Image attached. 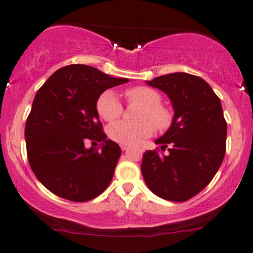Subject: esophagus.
<instances>
[{
  "mask_svg": "<svg viewBox=\"0 0 253 253\" xmlns=\"http://www.w3.org/2000/svg\"><path fill=\"white\" fill-rule=\"evenodd\" d=\"M120 148H121L122 151H126V150H128L129 145H127V144H120Z\"/></svg>",
  "mask_w": 253,
  "mask_h": 253,
  "instance_id": "esophagus-1",
  "label": "esophagus"
}]
</instances>
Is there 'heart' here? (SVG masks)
Here are the masks:
<instances>
[{
  "mask_svg": "<svg viewBox=\"0 0 253 253\" xmlns=\"http://www.w3.org/2000/svg\"><path fill=\"white\" fill-rule=\"evenodd\" d=\"M129 103H137L142 106L137 111L133 122L120 121L108 128V135L111 140L120 144H134L147 138L156 128L164 131L172 122V113L161 104L162 97L156 89L147 86L129 87L125 91ZM122 104L111 91H105L97 100L98 115L108 122L116 121L122 114Z\"/></svg>",
  "mask_w": 253,
  "mask_h": 253,
  "instance_id": "b5f03b06",
  "label": "heart"
}]
</instances>
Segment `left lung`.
Returning a JSON list of instances; mask_svg holds the SVG:
<instances>
[{"instance_id":"8db88e82","label":"left lung","mask_w":253,"mask_h":253,"mask_svg":"<svg viewBox=\"0 0 253 253\" xmlns=\"http://www.w3.org/2000/svg\"><path fill=\"white\" fill-rule=\"evenodd\" d=\"M147 84L169 95L174 115L169 131L155 140L169 153L145 151L142 174L160 198L187 201L207 187L224 159L227 122L222 104L204 79L187 73L159 76Z\"/></svg>"}]
</instances>
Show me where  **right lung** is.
<instances>
[{
	"mask_svg": "<svg viewBox=\"0 0 253 253\" xmlns=\"http://www.w3.org/2000/svg\"><path fill=\"white\" fill-rule=\"evenodd\" d=\"M127 81L73 64L37 91L25 125L26 153L37 179L53 194L84 203L110 184L121 149L106 139L97 100L105 89ZM87 141H102V149H87Z\"/></svg>",
	"mask_w": 253,
	"mask_h": 253,
	"instance_id": "1",
	"label": "right lung"
}]
</instances>
